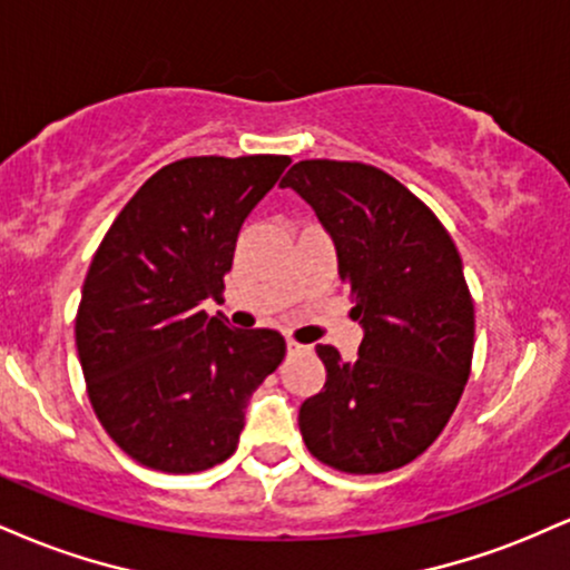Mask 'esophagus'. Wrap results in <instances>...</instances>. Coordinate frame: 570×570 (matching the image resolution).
Returning <instances> with one entry per match:
<instances>
[{
  "label": "esophagus",
  "instance_id": "1",
  "mask_svg": "<svg viewBox=\"0 0 570 570\" xmlns=\"http://www.w3.org/2000/svg\"><path fill=\"white\" fill-rule=\"evenodd\" d=\"M286 351H289V353H303V351H307V345H299L297 343V340H286Z\"/></svg>",
  "mask_w": 570,
  "mask_h": 570
}]
</instances>
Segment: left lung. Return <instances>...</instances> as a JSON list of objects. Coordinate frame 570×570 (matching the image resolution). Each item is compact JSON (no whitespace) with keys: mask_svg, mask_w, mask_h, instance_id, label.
I'll return each mask as SVG.
<instances>
[{"mask_svg":"<svg viewBox=\"0 0 570 570\" xmlns=\"http://www.w3.org/2000/svg\"><path fill=\"white\" fill-rule=\"evenodd\" d=\"M337 248L364 326L356 362L318 345L326 383L299 407L313 458L348 474L415 461L448 426L472 372L474 303L461 254L402 181L351 160H299L281 179Z\"/></svg>","mask_w":570,"mask_h":570,"instance_id":"8db88e82","label":"left lung"}]
</instances>
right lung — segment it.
Here are the masks:
<instances>
[{
    "label": "right lung",
    "instance_id": "obj_1",
    "mask_svg": "<svg viewBox=\"0 0 570 570\" xmlns=\"http://www.w3.org/2000/svg\"><path fill=\"white\" fill-rule=\"evenodd\" d=\"M289 163H168L96 248L75 318L77 353L96 417L141 466L193 474L227 461L248 396L284 358L276 330H233L203 299L222 297L240 225Z\"/></svg>",
    "mask_w": 570,
    "mask_h": 570
}]
</instances>
